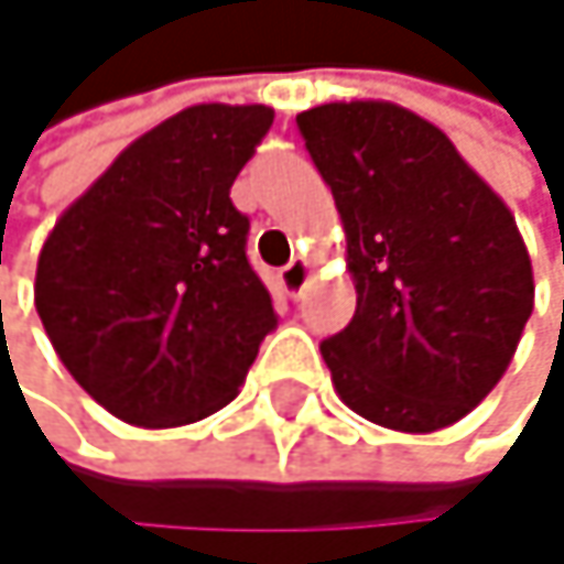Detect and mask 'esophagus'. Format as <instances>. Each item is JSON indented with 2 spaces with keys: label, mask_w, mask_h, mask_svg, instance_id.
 I'll list each match as a JSON object with an SVG mask.
<instances>
[{
  "label": "esophagus",
  "mask_w": 564,
  "mask_h": 564,
  "mask_svg": "<svg viewBox=\"0 0 564 564\" xmlns=\"http://www.w3.org/2000/svg\"><path fill=\"white\" fill-rule=\"evenodd\" d=\"M280 280H284V288H288L294 297H301V294L307 291V284H311V263H307L304 257L291 260L284 270H280Z\"/></svg>",
  "instance_id": "esophagus-1"
}]
</instances>
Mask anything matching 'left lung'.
I'll use <instances>...</instances> for the list:
<instances>
[{
  "instance_id": "left-lung-1",
  "label": "left lung",
  "mask_w": 564,
  "mask_h": 564,
  "mask_svg": "<svg viewBox=\"0 0 564 564\" xmlns=\"http://www.w3.org/2000/svg\"><path fill=\"white\" fill-rule=\"evenodd\" d=\"M297 127L334 193L357 291L350 324L321 344L334 391L404 434L462 421L508 371L535 307L511 210L398 102H324Z\"/></svg>"
}]
</instances>
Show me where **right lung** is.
Returning <instances> with one entry per match:
<instances>
[{"mask_svg": "<svg viewBox=\"0 0 564 564\" xmlns=\"http://www.w3.org/2000/svg\"><path fill=\"white\" fill-rule=\"evenodd\" d=\"M270 106H186L63 210L35 311L76 384L112 417L180 427L230 404L276 314L230 186Z\"/></svg>", "mask_w": 564, "mask_h": 564, "instance_id": "obj_1", "label": "right lung"}]
</instances>
